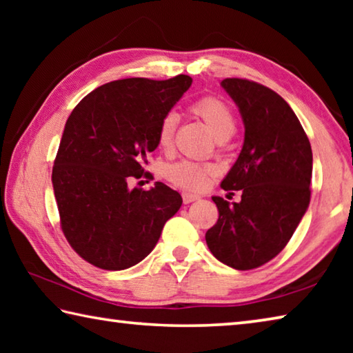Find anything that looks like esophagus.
<instances>
[{
    "label": "esophagus",
    "instance_id": "34e87169",
    "mask_svg": "<svg viewBox=\"0 0 353 353\" xmlns=\"http://www.w3.org/2000/svg\"><path fill=\"white\" fill-rule=\"evenodd\" d=\"M182 199H183V204H190V202H194L199 199L198 194H191V193H182Z\"/></svg>",
    "mask_w": 353,
    "mask_h": 353
}]
</instances>
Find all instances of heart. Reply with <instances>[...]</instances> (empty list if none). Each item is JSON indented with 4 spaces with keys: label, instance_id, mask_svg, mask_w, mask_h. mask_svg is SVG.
<instances>
[{
    "label": "heart",
    "instance_id": "heart-1",
    "mask_svg": "<svg viewBox=\"0 0 353 353\" xmlns=\"http://www.w3.org/2000/svg\"><path fill=\"white\" fill-rule=\"evenodd\" d=\"M191 112L207 124L218 140H227L235 132L234 113L223 99L204 97L191 104ZM177 121L179 117L174 112H168L160 119L157 128V141L162 149L171 148ZM214 174H216V168L213 165L188 162V160L172 163L165 170V177L171 183L188 191L204 190Z\"/></svg>",
    "mask_w": 353,
    "mask_h": 353
}]
</instances>
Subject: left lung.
<instances>
[{
  "label": "left lung",
  "mask_w": 353,
  "mask_h": 353,
  "mask_svg": "<svg viewBox=\"0 0 353 353\" xmlns=\"http://www.w3.org/2000/svg\"><path fill=\"white\" fill-rule=\"evenodd\" d=\"M244 124V143L221 187L241 190V201L213 196L219 218L207 230L210 252L248 271L280 254L310 204L313 152L288 103L261 83L229 77L221 82Z\"/></svg>",
  "instance_id": "obj_1"
}]
</instances>
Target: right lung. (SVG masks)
<instances>
[{
	"mask_svg": "<svg viewBox=\"0 0 353 353\" xmlns=\"http://www.w3.org/2000/svg\"><path fill=\"white\" fill-rule=\"evenodd\" d=\"M190 76L145 77L94 88L65 124L52 166L61 227L83 260L107 271L140 263L157 244L182 198L168 185L129 188L159 146L160 119L188 90Z\"/></svg>",
	"mask_w": 353,
	"mask_h": 353,
	"instance_id": "right-lung-1",
	"label": "right lung"
}]
</instances>
